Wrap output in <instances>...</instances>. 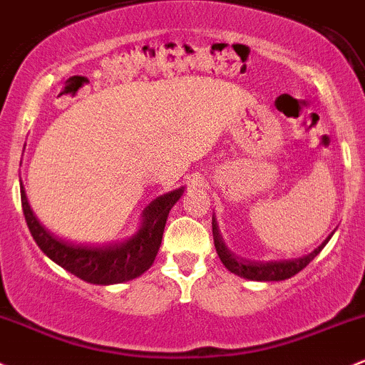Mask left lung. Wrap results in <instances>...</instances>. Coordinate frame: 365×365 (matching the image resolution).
I'll use <instances>...</instances> for the list:
<instances>
[{"label":"left lung","instance_id":"8db88e82","mask_svg":"<svg viewBox=\"0 0 365 365\" xmlns=\"http://www.w3.org/2000/svg\"><path fill=\"white\" fill-rule=\"evenodd\" d=\"M213 239H215V247H216V253H218L220 259L222 263L225 265L232 274L239 275V277L244 279H250V280H263V282H268V280H286L293 275L302 272L312 259L317 256L320 251L324 250L327 241L331 239H326L317 250L312 251L310 255L303 256V258H296V259H282V262H250V259H244L239 258L237 255L232 253L230 250L225 246L223 242V237L220 235L218 230V223H216L215 216H213Z\"/></svg>","mask_w":365,"mask_h":365}]
</instances>
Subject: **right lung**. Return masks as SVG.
<instances>
[{
  "mask_svg": "<svg viewBox=\"0 0 365 365\" xmlns=\"http://www.w3.org/2000/svg\"><path fill=\"white\" fill-rule=\"evenodd\" d=\"M182 194L183 187L159 195L143 210L142 225L133 237L128 239L126 242L100 247L72 244L51 234L36 218L34 211L27 202L22 182H20L24 216L39 250L57 265L74 274L76 277L91 284H102V286L126 282L149 270L161 246L168 215L176 201L182 197Z\"/></svg>",
  "mask_w": 365,
  "mask_h": 365,
  "instance_id": "1",
  "label": "right lung"
}]
</instances>
